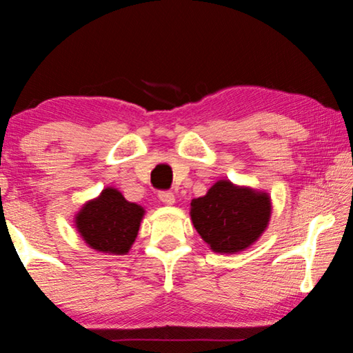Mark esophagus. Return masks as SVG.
Segmentation results:
<instances>
[{
    "mask_svg": "<svg viewBox=\"0 0 353 353\" xmlns=\"http://www.w3.org/2000/svg\"><path fill=\"white\" fill-rule=\"evenodd\" d=\"M159 199H161L163 204L172 205L175 202V196H173L172 191H161L159 192Z\"/></svg>",
    "mask_w": 353,
    "mask_h": 353,
    "instance_id": "1",
    "label": "esophagus"
}]
</instances>
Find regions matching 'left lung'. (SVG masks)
I'll list each match as a JSON object with an SVG mask.
<instances>
[{
	"label": "left lung",
	"instance_id": "1",
	"mask_svg": "<svg viewBox=\"0 0 353 353\" xmlns=\"http://www.w3.org/2000/svg\"><path fill=\"white\" fill-rule=\"evenodd\" d=\"M272 204L265 192L219 181L191 202L192 225L215 252L233 254L257 241L270 220Z\"/></svg>",
	"mask_w": 353,
	"mask_h": 353
}]
</instances>
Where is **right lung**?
<instances>
[{"instance_id": "right-lung-1", "label": "right lung", "mask_w": 353, "mask_h": 353, "mask_svg": "<svg viewBox=\"0 0 353 353\" xmlns=\"http://www.w3.org/2000/svg\"><path fill=\"white\" fill-rule=\"evenodd\" d=\"M143 215V207L128 202L114 188H108L98 199L83 205L77 215V228L90 248L122 255L134 243Z\"/></svg>"}]
</instances>
